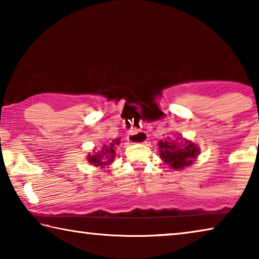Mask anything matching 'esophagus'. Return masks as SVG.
Returning a JSON list of instances; mask_svg holds the SVG:
<instances>
[{
    "label": "esophagus",
    "mask_w": 259,
    "mask_h": 259,
    "mask_svg": "<svg viewBox=\"0 0 259 259\" xmlns=\"http://www.w3.org/2000/svg\"><path fill=\"white\" fill-rule=\"evenodd\" d=\"M128 140L130 143L144 144L147 140V135L144 131H131L128 134Z\"/></svg>",
    "instance_id": "esophagus-1"
}]
</instances>
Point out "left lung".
<instances>
[{
    "label": "left lung",
    "instance_id": "8db88e82",
    "mask_svg": "<svg viewBox=\"0 0 259 259\" xmlns=\"http://www.w3.org/2000/svg\"><path fill=\"white\" fill-rule=\"evenodd\" d=\"M159 154L162 161L174 170L187 168L200 154V147L192 140L184 138L183 136L165 137L159 140Z\"/></svg>",
    "mask_w": 259,
    "mask_h": 259
}]
</instances>
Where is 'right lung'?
<instances>
[{
  "mask_svg": "<svg viewBox=\"0 0 259 259\" xmlns=\"http://www.w3.org/2000/svg\"><path fill=\"white\" fill-rule=\"evenodd\" d=\"M121 138H115L113 140H108L106 144H103V146L93 154H88L87 160L91 165L96 168H108L113 163L114 159L116 156V148L120 145Z\"/></svg>",
  "mask_w": 259,
  "mask_h": 259,
  "instance_id": "obj_1",
  "label": "right lung"
}]
</instances>
